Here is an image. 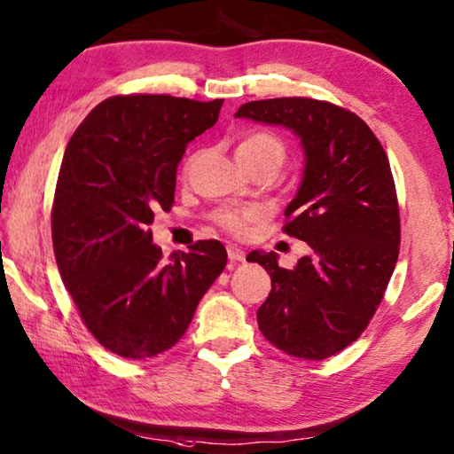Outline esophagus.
Returning a JSON list of instances; mask_svg holds the SVG:
<instances>
[{
  "label": "esophagus",
  "mask_w": 454,
  "mask_h": 454,
  "mask_svg": "<svg viewBox=\"0 0 454 454\" xmlns=\"http://www.w3.org/2000/svg\"><path fill=\"white\" fill-rule=\"evenodd\" d=\"M228 258L232 262H244L247 261V253L239 247H228Z\"/></svg>",
  "instance_id": "esophagus-1"
}]
</instances>
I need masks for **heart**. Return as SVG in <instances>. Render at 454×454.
<instances>
[{
  "mask_svg": "<svg viewBox=\"0 0 454 454\" xmlns=\"http://www.w3.org/2000/svg\"><path fill=\"white\" fill-rule=\"evenodd\" d=\"M236 155L248 157V160H272L278 165L285 160V147L277 137L269 133H253L239 143L236 147ZM258 218V210L254 207H247V210H222L215 214L218 224L232 234L247 232L248 222Z\"/></svg>",
  "mask_w": 454,
  "mask_h": 454,
  "instance_id": "b5f03b06",
  "label": "heart"
}]
</instances>
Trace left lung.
<instances>
[{
	"instance_id": "left-lung-1",
	"label": "left lung",
	"mask_w": 454,
	"mask_h": 454,
	"mask_svg": "<svg viewBox=\"0 0 454 454\" xmlns=\"http://www.w3.org/2000/svg\"><path fill=\"white\" fill-rule=\"evenodd\" d=\"M234 117L289 129L303 149L285 232L311 253L291 270L264 250L247 261L270 275L272 289L256 311L266 340L294 357L325 359L368 327L398 261L400 215L386 151L357 114L323 100H253Z\"/></svg>"
}]
</instances>
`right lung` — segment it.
I'll use <instances>...</instances> for the list:
<instances>
[{
    "mask_svg": "<svg viewBox=\"0 0 454 454\" xmlns=\"http://www.w3.org/2000/svg\"><path fill=\"white\" fill-rule=\"evenodd\" d=\"M224 100L165 95L106 98L64 151L52 240L84 325L113 354L145 359L174 348L200 299L224 270L218 240L161 261L149 226L174 204L185 147L210 129Z\"/></svg>",
    "mask_w": 454,
    "mask_h": 454,
    "instance_id": "right-lung-1",
    "label": "right lung"
}]
</instances>
